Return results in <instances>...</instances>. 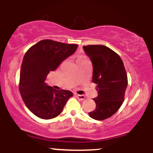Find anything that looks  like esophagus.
I'll use <instances>...</instances> for the list:
<instances>
[{"label": "esophagus", "instance_id": "1", "mask_svg": "<svg viewBox=\"0 0 153 153\" xmlns=\"http://www.w3.org/2000/svg\"><path fill=\"white\" fill-rule=\"evenodd\" d=\"M77 98H78V99L80 100V101H82V100H84L85 99V96H84V95H79V94H77L76 95Z\"/></svg>", "mask_w": 153, "mask_h": 153}]
</instances>
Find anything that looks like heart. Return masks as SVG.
<instances>
[{"mask_svg":"<svg viewBox=\"0 0 153 153\" xmlns=\"http://www.w3.org/2000/svg\"><path fill=\"white\" fill-rule=\"evenodd\" d=\"M88 59L85 56H80L78 59H77V62H80V61H84V60H86Z\"/></svg>","mask_w":153,"mask_h":153,"instance_id":"b5f03b06","label":"heart"}]
</instances>
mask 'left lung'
Listing matches in <instances>:
<instances>
[{
	"mask_svg": "<svg viewBox=\"0 0 153 153\" xmlns=\"http://www.w3.org/2000/svg\"><path fill=\"white\" fill-rule=\"evenodd\" d=\"M93 64V82L98 96L94 99L96 108L88 114L96 120L113 116L124 100L128 80L122 59L114 51L103 45L83 46Z\"/></svg>",
	"mask_w": 153,
	"mask_h": 153,
	"instance_id": "1",
	"label": "left lung"
}]
</instances>
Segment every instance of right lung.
I'll return each mask as SVG.
<instances>
[{"label":"right lung","mask_w":153,"mask_h":153,"mask_svg":"<svg viewBox=\"0 0 153 153\" xmlns=\"http://www.w3.org/2000/svg\"><path fill=\"white\" fill-rule=\"evenodd\" d=\"M78 45L50 39L41 40L31 47L23 59L19 88L23 101L36 117L50 119L62 112L73 93L57 91L45 83L47 75L73 54Z\"/></svg>","instance_id":"obj_1"}]
</instances>
